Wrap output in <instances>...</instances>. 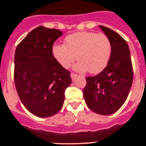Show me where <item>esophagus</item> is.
Instances as JSON below:
<instances>
[{
    "label": "esophagus",
    "instance_id": "1",
    "mask_svg": "<svg viewBox=\"0 0 146 146\" xmlns=\"http://www.w3.org/2000/svg\"><path fill=\"white\" fill-rule=\"evenodd\" d=\"M70 76H71V79H72V80H74L76 79V78L77 77V75H76V74H75V73H71L70 74Z\"/></svg>",
    "mask_w": 146,
    "mask_h": 146
}]
</instances>
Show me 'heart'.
I'll list each match as a JSON object with an SVG mask.
<instances>
[{
	"label": "heart",
	"instance_id": "heart-1",
	"mask_svg": "<svg viewBox=\"0 0 146 146\" xmlns=\"http://www.w3.org/2000/svg\"><path fill=\"white\" fill-rule=\"evenodd\" d=\"M52 54L64 68H69L76 56L79 62L73 67L76 71L98 73L108 64L111 44L104 34L81 32L68 35L64 40V45H54Z\"/></svg>",
	"mask_w": 146,
	"mask_h": 146
}]
</instances>
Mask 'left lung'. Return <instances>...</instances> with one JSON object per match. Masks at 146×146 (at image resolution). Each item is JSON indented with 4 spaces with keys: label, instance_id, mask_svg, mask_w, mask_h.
Instances as JSON below:
<instances>
[{
    "label": "left lung",
    "instance_id": "left-lung-1",
    "mask_svg": "<svg viewBox=\"0 0 146 146\" xmlns=\"http://www.w3.org/2000/svg\"><path fill=\"white\" fill-rule=\"evenodd\" d=\"M98 27L111 42V57L101 73L86 77L83 97L90 110L101 115H110L117 111L127 100L133 83V72L127 42L109 28Z\"/></svg>",
    "mask_w": 146,
    "mask_h": 146
}]
</instances>
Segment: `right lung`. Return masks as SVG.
Listing matches in <instances>:
<instances>
[{"mask_svg": "<svg viewBox=\"0 0 146 146\" xmlns=\"http://www.w3.org/2000/svg\"><path fill=\"white\" fill-rule=\"evenodd\" d=\"M61 31L38 26L31 31L15 51L14 82L22 103L38 117H49L64 104L70 73L56 60L54 42Z\"/></svg>", "mask_w": 146, "mask_h": 146, "instance_id": "obj_1", "label": "right lung"}]
</instances>
